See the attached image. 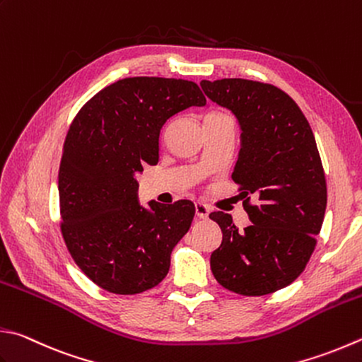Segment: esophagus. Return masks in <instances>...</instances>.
I'll return each mask as SVG.
<instances>
[{
    "label": "esophagus",
    "mask_w": 362,
    "mask_h": 362,
    "mask_svg": "<svg viewBox=\"0 0 362 362\" xmlns=\"http://www.w3.org/2000/svg\"><path fill=\"white\" fill-rule=\"evenodd\" d=\"M195 214L199 219H208L209 216V208L203 203H195Z\"/></svg>",
    "instance_id": "obj_1"
}]
</instances>
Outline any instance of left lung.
<instances>
[{
    "mask_svg": "<svg viewBox=\"0 0 362 362\" xmlns=\"http://www.w3.org/2000/svg\"><path fill=\"white\" fill-rule=\"evenodd\" d=\"M200 86L240 122L241 149L231 178L241 186L252 222L238 231L230 214H209L222 230L211 271L238 295H268L301 274L322 230L326 180L315 137L296 102L274 85L222 78L202 80Z\"/></svg>",
    "mask_w": 362,
    "mask_h": 362,
    "instance_id": "obj_1",
    "label": "left lung"
}]
</instances>
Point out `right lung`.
I'll use <instances>...</instances> for the list:
<instances>
[{
	"label": "right lung",
	"mask_w": 362,
	"mask_h": 362,
	"mask_svg": "<svg viewBox=\"0 0 362 362\" xmlns=\"http://www.w3.org/2000/svg\"><path fill=\"white\" fill-rule=\"evenodd\" d=\"M203 105L194 81L131 77L100 90L74 118L58 173L61 233L74 262L100 288L137 295L167 276L195 206L151 200L143 208L135 175L158 163L167 119Z\"/></svg>",
	"instance_id": "add662e5"
}]
</instances>
